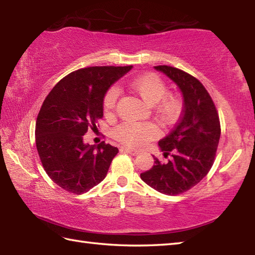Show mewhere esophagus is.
<instances>
[{
    "mask_svg": "<svg viewBox=\"0 0 255 255\" xmlns=\"http://www.w3.org/2000/svg\"><path fill=\"white\" fill-rule=\"evenodd\" d=\"M122 149L124 150V151H126V152H128V154H130V155H132V156H136V155H138V150H135V149H131V148H128V147H123Z\"/></svg>",
    "mask_w": 255,
    "mask_h": 255,
    "instance_id": "1",
    "label": "esophagus"
}]
</instances>
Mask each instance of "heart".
<instances>
[{
  "label": "heart",
  "mask_w": 255,
  "mask_h": 255,
  "mask_svg": "<svg viewBox=\"0 0 255 255\" xmlns=\"http://www.w3.org/2000/svg\"><path fill=\"white\" fill-rule=\"evenodd\" d=\"M129 87L140 97L148 106H154L158 118L166 124L174 122L182 109V101L175 95H166L167 88L165 82L154 73H146L133 79ZM119 90L112 87L106 92L104 98V109L109 114L117 104ZM158 129L151 123H123L114 129V136L124 145L131 148H141L148 141L157 137Z\"/></svg>",
  "instance_id": "heart-1"
}]
</instances>
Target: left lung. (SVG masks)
Returning a JSON list of instances; mask_svg holds the SVG:
<instances>
[{
    "label": "left lung",
    "instance_id": "left-lung-1",
    "mask_svg": "<svg viewBox=\"0 0 255 255\" xmlns=\"http://www.w3.org/2000/svg\"><path fill=\"white\" fill-rule=\"evenodd\" d=\"M157 71L173 80L183 95V113L167 136L158 141L166 163L154 157V166L140 178L166 195H178L195 186L213 166L221 136L220 118L205 87L187 72L169 66H157Z\"/></svg>",
    "mask_w": 255,
    "mask_h": 255
}]
</instances>
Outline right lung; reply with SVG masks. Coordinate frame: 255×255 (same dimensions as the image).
<instances>
[{
  "instance_id": "right-lung-1",
  "label": "right lung",
  "mask_w": 255,
  "mask_h": 255,
  "mask_svg": "<svg viewBox=\"0 0 255 255\" xmlns=\"http://www.w3.org/2000/svg\"><path fill=\"white\" fill-rule=\"evenodd\" d=\"M132 66L89 67L69 73L43 101L36 118L35 143L45 173L64 191L83 194L105 179L118 148L83 142L104 116L110 86Z\"/></svg>"
}]
</instances>
